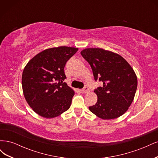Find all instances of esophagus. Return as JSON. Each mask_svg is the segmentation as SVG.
<instances>
[{
  "label": "esophagus",
  "instance_id": "34e87169",
  "mask_svg": "<svg viewBox=\"0 0 158 158\" xmlns=\"http://www.w3.org/2000/svg\"><path fill=\"white\" fill-rule=\"evenodd\" d=\"M82 91L83 93H88L89 92V89L88 87H84Z\"/></svg>",
  "mask_w": 158,
  "mask_h": 158
}]
</instances>
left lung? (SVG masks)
I'll list each match as a JSON object with an SVG mask.
<instances>
[{"instance_id":"8db88e82","label":"left lung","mask_w":158,"mask_h":158,"mask_svg":"<svg viewBox=\"0 0 158 158\" xmlns=\"http://www.w3.org/2000/svg\"><path fill=\"white\" fill-rule=\"evenodd\" d=\"M90 64L94 79L103 86L94 90L98 102L89 111L104 120L116 118L131 106L137 89V76L128 62L115 52L101 48L80 52Z\"/></svg>"}]
</instances>
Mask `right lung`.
<instances>
[{
	"label": "right lung",
	"instance_id": "add662e5",
	"mask_svg": "<svg viewBox=\"0 0 158 158\" xmlns=\"http://www.w3.org/2000/svg\"><path fill=\"white\" fill-rule=\"evenodd\" d=\"M78 48L60 46L40 52L23 70L22 89L33 111L47 118L59 116L70 108L74 90L63 81L65 64Z\"/></svg>",
	"mask_w": 158,
	"mask_h": 158
}]
</instances>
